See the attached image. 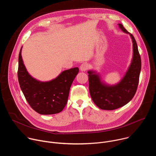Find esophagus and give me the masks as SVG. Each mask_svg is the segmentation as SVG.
Instances as JSON below:
<instances>
[{
  "mask_svg": "<svg viewBox=\"0 0 156 156\" xmlns=\"http://www.w3.org/2000/svg\"><path fill=\"white\" fill-rule=\"evenodd\" d=\"M88 67H89V65L87 63H83L80 66V69L81 70V71H86L87 69H88Z\"/></svg>",
  "mask_w": 156,
  "mask_h": 156,
  "instance_id": "1",
  "label": "esophagus"
}]
</instances>
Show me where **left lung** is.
I'll list each match as a JSON object with an SVG mask.
<instances>
[{"label": "left lung", "instance_id": "1", "mask_svg": "<svg viewBox=\"0 0 156 156\" xmlns=\"http://www.w3.org/2000/svg\"><path fill=\"white\" fill-rule=\"evenodd\" d=\"M123 31L129 33L133 41V57L131 64L122 80L117 85L108 86L102 84L99 76L89 71V89L93 101L100 108L112 110L128 103L134 97L139 83L141 60L137 43L132 34L122 24L119 25Z\"/></svg>", "mask_w": 156, "mask_h": 156}]
</instances>
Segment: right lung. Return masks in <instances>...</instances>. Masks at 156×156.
Wrapping results in <instances>:
<instances>
[{"label": "right lung", "instance_id": "right-lung-1", "mask_svg": "<svg viewBox=\"0 0 156 156\" xmlns=\"http://www.w3.org/2000/svg\"><path fill=\"white\" fill-rule=\"evenodd\" d=\"M21 51V48L18 56V79L28 103L36 112L42 115L60 112L67 103L71 85L79 69L65 70L51 81L40 82L28 74Z\"/></svg>", "mask_w": 156, "mask_h": 156}]
</instances>
